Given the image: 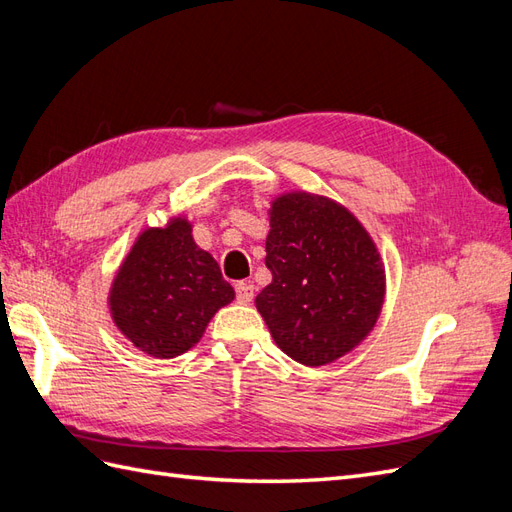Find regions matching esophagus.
Segmentation results:
<instances>
[{"instance_id": "obj_1", "label": "esophagus", "mask_w": 512, "mask_h": 512, "mask_svg": "<svg viewBox=\"0 0 512 512\" xmlns=\"http://www.w3.org/2000/svg\"><path fill=\"white\" fill-rule=\"evenodd\" d=\"M235 294H237L239 303H250L254 299V286L247 284V282H239L235 286Z\"/></svg>"}]
</instances>
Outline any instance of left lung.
Instances as JSON below:
<instances>
[{
	"label": "left lung",
	"instance_id": "left-lung-1",
	"mask_svg": "<svg viewBox=\"0 0 512 512\" xmlns=\"http://www.w3.org/2000/svg\"><path fill=\"white\" fill-rule=\"evenodd\" d=\"M265 265L273 282L256 309L290 359L333 363L374 329L384 303L376 243L331 198L290 192L273 200Z\"/></svg>",
	"mask_w": 512,
	"mask_h": 512
}]
</instances>
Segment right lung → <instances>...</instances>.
<instances>
[{
	"label": "right lung",
	"mask_w": 512,
	"mask_h": 512,
	"mask_svg": "<svg viewBox=\"0 0 512 512\" xmlns=\"http://www.w3.org/2000/svg\"><path fill=\"white\" fill-rule=\"evenodd\" d=\"M235 299L213 256L194 243L192 224L170 220L145 230L123 260L111 288L117 329L151 356L190 350L220 307Z\"/></svg>",
	"instance_id": "1"
}]
</instances>
